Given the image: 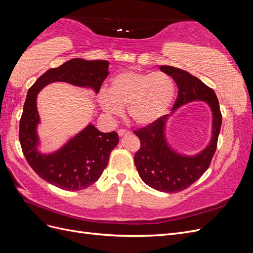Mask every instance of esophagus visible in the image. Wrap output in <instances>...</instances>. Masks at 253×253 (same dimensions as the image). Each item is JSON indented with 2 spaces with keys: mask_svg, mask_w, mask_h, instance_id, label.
Instances as JSON below:
<instances>
[{
  "mask_svg": "<svg viewBox=\"0 0 253 253\" xmlns=\"http://www.w3.org/2000/svg\"><path fill=\"white\" fill-rule=\"evenodd\" d=\"M128 133H129L128 131H126V129H124V128H121V129H119V131H118V135H119L120 137L125 136V135H127Z\"/></svg>",
  "mask_w": 253,
  "mask_h": 253,
  "instance_id": "obj_1",
  "label": "esophagus"
}]
</instances>
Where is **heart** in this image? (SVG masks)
Segmentation results:
<instances>
[{
	"label": "heart",
	"mask_w": 253,
	"mask_h": 253,
	"mask_svg": "<svg viewBox=\"0 0 253 253\" xmlns=\"http://www.w3.org/2000/svg\"><path fill=\"white\" fill-rule=\"evenodd\" d=\"M174 93L175 84L166 73L128 70L114 76L109 90L99 94L98 102L109 116H119L126 106L128 118L137 126H147L167 112Z\"/></svg>",
	"instance_id": "1"
}]
</instances>
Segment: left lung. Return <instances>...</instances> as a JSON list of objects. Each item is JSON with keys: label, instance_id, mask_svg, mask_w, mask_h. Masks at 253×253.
Returning <instances> with one entry per match:
<instances>
[{"label": "left lung", "instance_id": "1", "mask_svg": "<svg viewBox=\"0 0 253 253\" xmlns=\"http://www.w3.org/2000/svg\"><path fill=\"white\" fill-rule=\"evenodd\" d=\"M159 68L171 76L177 84L178 95L173 111L183 104L201 100L208 103L213 117L210 143L194 156L180 155L168 144L165 127L169 115H165L154 124L134 131L140 139V148L134 157L140 178L153 189L166 193H177L194 183L209 168L217 147L221 113L214 90L195 76L173 66L163 65Z\"/></svg>", "mask_w": 253, "mask_h": 253}]
</instances>
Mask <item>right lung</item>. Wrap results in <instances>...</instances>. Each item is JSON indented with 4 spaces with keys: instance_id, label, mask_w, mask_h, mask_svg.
<instances>
[{
    "instance_id": "right-lung-1",
    "label": "right lung",
    "mask_w": 253,
    "mask_h": 253,
    "mask_svg": "<svg viewBox=\"0 0 253 253\" xmlns=\"http://www.w3.org/2000/svg\"><path fill=\"white\" fill-rule=\"evenodd\" d=\"M105 60L87 61L72 59L57 68H50L33 84L27 91L20 120L19 139L28 165L51 185L68 191L86 189L96 182L108 166L112 150L118 144L116 132L102 133L88 125L58 151L42 154L37 126L40 117L37 110V95L52 82H67L76 86L89 87L99 93L109 75Z\"/></svg>"
}]
</instances>
